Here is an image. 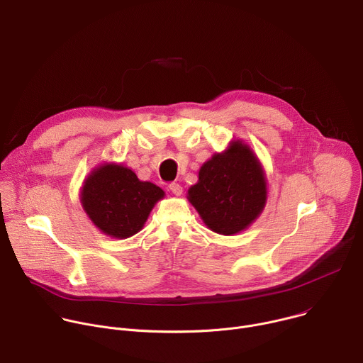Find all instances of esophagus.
Returning <instances> with one entry per match:
<instances>
[{
  "label": "esophagus",
  "instance_id": "34e87169",
  "mask_svg": "<svg viewBox=\"0 0 363 363\" xmlns=\"http://www.w3.org/2000/svg\"><path fill=\"white\" fill-rule=\"evenodd\" d=\"M169 189H170V191H172L174 196H182V194H183V187H182L179 183H172V184L169 186Z\"/></svg>",
  "mask_w": 363,
  "mask_h": 363
}]
</instances>
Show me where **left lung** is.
Segmentation results:
<instances>
[{"label": "left lung", "mask_w": 363, "mask_h": 363, "mask_svg": "<svg viewBox=\"0 0 363 363\" xmlns=\"http://www.w3.org/2000/svg\"><path fill=\"white\" fill-rule=\"evenodd\" d=\"M187 199L210 230L236 235L247 229L264 208V170L247 144L233 140L228 150L216 153L200 167L199 180L189 189Z\"/></svg>", "instance_id": "8db88e82"}]
</instances>
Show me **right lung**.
<instances>
[{
  "instance_id": "right-lung-1",
  "label": "right lung",
  "mask_w": 363,
  "mask_h": 363,
  "mask_svg": "<svg viewBox=\"0 0 363 363\" xmlns=\"http://www.w3.org/2000/svg\"><path fill=\"white\" fill-rule=\"evenodd\" d=\"M163 197L159 186L138 180L131 169L106 163L84 180L80 201L96 228L111 238L127 239L143 229Z\"/></svg>"
}]
</instances>
